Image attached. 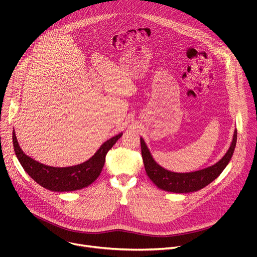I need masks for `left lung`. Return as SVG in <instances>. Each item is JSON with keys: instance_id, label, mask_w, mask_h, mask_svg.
I'll return each instance as SVG.
<instances>
[{"instance_id": "1", "label": "left lung", "mask_w": 257, "mask_h": 257, "mask_svg": "<svg viewBox=\"0 0 257 257\" xmlns=\"http://www.w3.org/2000/svg\"><path fill=\"white\" fill-rule=\"evenodd\" d=\"M236 139L237 131L234 130L232 143L224 157L211 167L192 173H174L161 168L155 163L144 140L141 139L142 157L146 173L152 180V182L157 187H159L160 190L177 194L197 192L201 190V188L208 185L217 177H219V175L226 168V166L231 159V156L233 155L236 145Z\"/></svg>"}]
</instances>
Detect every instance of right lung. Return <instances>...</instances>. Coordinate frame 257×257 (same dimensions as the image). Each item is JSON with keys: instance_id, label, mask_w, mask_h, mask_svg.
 <instances>
[{"instance_id": "obj_1", "label": "right lung", "mask_w": 257, "mask_h": 257, "mask_svg": "<svg viewBox=\"0 0 257 257\" xmlns=\"http://www.w3.org/2000/svg\"><path fill=\"white\" fill-rule=\"evenodd\" d=\"M121 134L105 142L96 154L85 163L67 168L49 167L27 156L20 148L15 130L12 133V142L20 164L35 182L53 192H73L88 186L99 177L107 152L111 149Z\"/></svg>"}]
</instances>
